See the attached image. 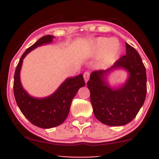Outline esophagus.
Returning <instances> with one entry per match:
<instances>
[{
    "label": "esophagus",
    "instance_id": "obj_1",
    "mask_svg": "<svg viewBox=\"0 0 159 159\" xmlns=\"http://www.w3.org/2000/svg\"><path fill=\"white\" fill-rule=\"evenodd\" d=\"M84 81H85L86 83L88 82V81H89V77H90V72H89V71H86V72H84Z\"/></svg>",
    "mask_w": 159,
    "mask_h": 159
}]
</instances>
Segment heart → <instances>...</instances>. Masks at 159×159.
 <instances>
[{"mask_svg":"<svg viewBox=\"0 0 159 159\" xmlns=\"http://www.w3.org/2000/svg\"><path fill=\"white\" fill-rule=\"evenodd\" d=\"M91 51L94 56L102 55V65L108 66L116 61L121 51V45L119 41L115 38H98L92 44Z\"/></svg>","mask_w":159,"mask_h":159,"instance_id":"obj_1","label":"heart"}]
</instances>
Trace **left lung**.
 Here are the masks:
<instances>
[{"instance_id": "left-lung-1", "label": "left lung", "mask_w": 159, "mask_h": 159, "mask_svg": "<svg viewBox=\"0 0 159 159\" xmlns=\"http://www.w3.org/2000/svg\"><path fill=\"white\" fill-rule=\"evenodd\" d=\"M126 54L107 70H94L90 75L88 89L95 118L109 126L125 125L132 121L146 97V70L138 51L128 43ZM116 69L129 72L126 83L118 89L111 88L106 76Z\"/></svg>"}]
</instances>
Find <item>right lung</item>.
I'll list each match as a JSON object with an SVG mask.
<instances>
[{"mask_svg":"<svg viewBox=\"0 0 159 159\" xmlns=\"http://www.w3.org/2000/svg\"><path fill=\"white\" fill-rule=\"evenodd\" d=\"M54 38L52 35H45L28 48L20 57L14 73V94L17 106L30 122L41 129H51L62 124L69 113L72 99L80 88L85 85L81 74L67 78L55 92L43 98L31 97L23 89L20 79L23 59L37 47L52 42Z\"/></svg>","mask_w":159,"mask_h":159,"instance_id":"right-lung-1","label":"right lung"}]
</instances>
